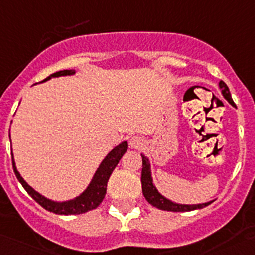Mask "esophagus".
Returning <instances> with one entry per match:
<instances>
[{
  "mask_svg": "<svg viewBox=\"0 0 255 255\" xmlns=\"http://www.w3.org/2000/svg\"><path fill=\"white\" fill-rule=\"evenodd\" d=\"M129 144L130 147H132V149H140V147L144 145V140L139 136H132L131 139L129 140Z\"/></svg>",
  "mask_w": 255,
  "mask_h": 255,
  "instance_id": "esophagus-1",
  "label": "esophagus"
}]
</instances>
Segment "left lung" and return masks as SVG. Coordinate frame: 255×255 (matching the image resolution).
<instances>
[{"label": "left lung", "instance_id": "obj_1", "mask_svg": "<svg viewBox=\"0 0 255 255\" xmlns=\"http://www.w3.org/2000/svg\"><path fill=\"white\" fill-rule=\"evenodd\" d=\"M219 89L222 91L223 96H224L225 100L230 104L232 106H235L234 101H233L232 95H230L229 87L227 86L224 81L219 82ZM142 157V170H141V185H142V194H144L145 199L147 202L152 205V207L157 208V209L161 210H168V212H190V210L195 209H202L205 208L207 205H209L210 203H213L214 200H210V202L202 203V204H180V203H175L170 199L165 198L162 195L157 188L155 186L154 180H152L151 176V165H150V161L144 154H141Z\"/></svg>", "mask_w": 255, "mask_h": 255}]
</instances>
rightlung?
Masks as SVG:
<instances>
[{
	"label": "right lung",
	"mask_w": 255,
	"mask_h": 255,
	"mask_svg": "<svg viewBox=\"0 0 255 255\" xmlns=\"http://www.w3.org/2000/svg\"><path fill=\"white\" fill-rule=\"evenodd\" d=\"M71 75H75V70H62V71L55 72V74L50 75V76H48L47 79L43 80V81H47V80L52 79V77L71 76ZM126 150H128V141H123L119 145H116V146L104 157L103 161L100 162V165L96 169L95 174H94L93 179H91V181L89 183V185L86 186V189H85L81 194L75 196V198L69 199V200H64V202L51 200V199L46 198L42 194L36 191L32 186L28 185L25 181V179H23L22 176H21V174L18 173V170H17L16 162H14L13 159V154H12V165H13V171L14 174H16V178L18 179V181H20L21 184H22L25 190L32 196V199H35L41 207L45 208L46 210L60 215L82 214V213L96 209V208L100 205V203L103 202V199L105 198L109 178H110L111 173H113L114 169L118 165V162L120 161V159L123 157V155L126 152Z\"/></svg>",
	"instance_id": "1"
}]
</instances>
